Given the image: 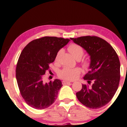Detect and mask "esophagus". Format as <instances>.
<instances>
[{"label":"esophagus","instance_id":"1","mask_svg":"<svg viewBox=\"0 0 127 127\" xmlns=\"http://www.w3.org/2000/svg\"><path fill=\"white\" fill-rule=\"evenodd\" d=\"M71 82L70 81H66V80H64V81H62V83L63 85H65V84H69V83H70Z\"/></svg>","mask_w":127,"mask_h":127}]
</instances>
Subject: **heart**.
<instances>
[{
  "label": "heart",
  "instance_id": "heart-1",
  "mask_svg": "<svg viewBox=\"0 0 127 127\" xmlns=\"http://www.w3.org/2000/svg\"><path fill=\"white\" fill-rule=\"evenodd\" d=\"M68 49L73 56L78 60L82 59L83 55L85 54V50L82 46L76 43H72L68 47ZM60 52V51L58 52L56 59H57ZM82 65L85 67H88L90 65V62L88 60H84L82 62ZM81 72V70L80 68H69L67 67H65L59 71L58 75L60 78L64 79L72 80L76 78L77 76L79 75Z\"/></svg>",
  "mask_w": 127,
  "mask_h": 127
}]
</instances>
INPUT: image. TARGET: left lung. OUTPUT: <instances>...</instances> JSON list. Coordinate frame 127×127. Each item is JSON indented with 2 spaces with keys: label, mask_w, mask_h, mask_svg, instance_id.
Returning <instances> with one entry per match:
<instances>
[{
  "label": "left lung",
  "mask_w": 127,
  "mask_h": 127,
  "mask_svg": "<svg viewBox=\"0 0 127 127\" xmlns=\"http://www.w3.org/2000/svg\"><path fill=\"white\" fill-rule=\"evenodd\" d=\"M90 55V71L84 77L88 84L82 85L76 93L78 100L90 109H99L109 103L118 88L120 62L113 47L104 39L95 36L70 38Z\"/></svg>",
  "instance_id": "left-lung-1"
}]
</instances>
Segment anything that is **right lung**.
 Segmentation results:
<instances>
[{
	"instance_id": "right-lung-1",
	"label": "right lung",
	"mask_w": 127,
	"mask_h": 127,
	"mask_svg": "<svg viewBox=\"0 0 127 127\" xmlns=\"http://www.w3.org/2000/svg\"><path fill=\"white\" fill-rule=\"evenodd\" d=\"M69 40L45 36L32 40L22 51L16 67V78L21 96L33 108H47L57 98L63 86L60 80L44 83L43 77L59 51Z\"/></svg>"
}]
</instances>
